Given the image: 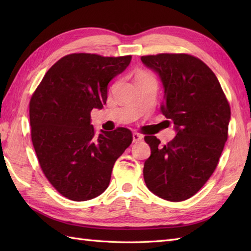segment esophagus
Wrapping results in <instances>:
<instances>
[{
	"label": "esophagus",
	"mask_w": 251,
	"mask_h": 251,
	"mask_svg": "<svg viewBox=\"0 0 251 251\" xmlns=\"http://www.w3.org/2000/svg\"><path fill=\"white\" fill-rule=\"evenodd\" d=\"M142 138L143 137L140 134H138V132H134V134H132V141H134V142L141 141Z\"/></svg>",
	"instance_id": "34e87169"
}]
</instances>
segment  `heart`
Segmentation results:
<instances>
[{"mask_svg":"<svg viewBox=\"0 0 251 251\" xmlns=\"http://www.w3.org/2000/svg\"><path fill=\"white\" fill-rule=\"evenodd\" d=\"M145 74H146V73H143V72H139V73H138L137 75H136V77H137V76H140V75H145Z\"/></svg>","mask_w":251,"mask_h":251,"instance_id":"1","label":"heart"}]
</instances>
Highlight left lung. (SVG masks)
Masks as SVG:
<instances>
[{"label":"left lung","instance_id":"8db88e82","mask_svg":"<svg viewBox=\"0 0 251 251\" xmlns=\"http://www.w3.org/2000/svg\"><path fill=\"white\" fill-rule=\"evenodd\" d=\"M146 67L158 74L164 87L161 111L177 135L166 146L146 136L151 155L143 178L152 193L182 201L199 192L219 162L227 139L231 109L215 73L188 54L142 56Z\"/></svg>","mask_w":251,"mask_h":251}]
</instances>
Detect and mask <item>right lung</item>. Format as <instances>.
Listing matches in <instances>:
<instances>
[{"instance_id":"1","label":"right lung","mask_w":251,"mask_h":251,"mask_svg":"<svg viewBox=\"0 0 251 251\" xmlns=\"http://www.w3.org/2000/svg\"><path fill=\"white\" fill-rule=\"evenodd\" d=\"M131 56L70 54L46 72L30 100L31 138L50 184L75 201L95 199L109 186L114 163L132 142L124 127L101 130L90 112L102 109L108 84L128 67Z\"/></svg>"}]
</instances>
